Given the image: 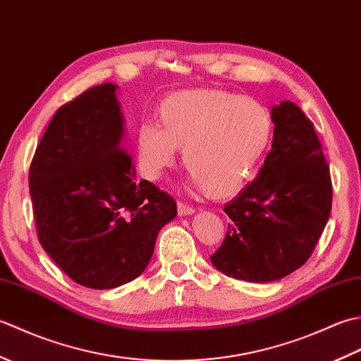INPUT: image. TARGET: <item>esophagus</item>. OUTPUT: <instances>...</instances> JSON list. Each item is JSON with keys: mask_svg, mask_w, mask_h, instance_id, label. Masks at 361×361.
I'll list each match as a JSON object with an SVG mask.
<instances>
[{"mask_svg": "<svg viewBox=\"0 0 361 361\" xmlns=\"http://www.w3.org/2000/svg\"><path fill=\"white\" fill-rule=\"evenodd\" d=\"M178 214L180 216H189V214H192L195 209L192 208V206L188 204V203H183V202H178Z\"/></svg>", "mask_w": 361, "mask_h": 361, "instance_id": "1", "label": "esophagus"}]
</instances>
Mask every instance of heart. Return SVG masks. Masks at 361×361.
<instances>
[{
    "instance_id": "b5f03b06",
    "label": "heart",
    "mask_w": 361,
    "mask_h": 361,
    "mask_svg": "<svg viewBox=\"0 0 361 361\" xmlns=\"http://www.w3.org/2000/svg\"><path fill=\"white\" fill-rule=\"evenodd\" d=\"M157 123L144 122L135 133L142 175L158 180L183 149L194 186L214 200L237 195L255 178L273 136L271 114L262 104L219 88L167 96Z\"/></svg>"
}]
</instances>
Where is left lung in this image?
<instances>
[{"label":"left lung","mask_w":361,"mask_h":361,"mask_svg":"<svg viewBox=\"0 0 361 361\" xmlns=\"http://www.w3.org/2000/svg\"><path fill=\"white\" fill-rule=\"evenodd\" d=\"M273 144L259 176L225 204L231 221L214 267L234 279L286 278L312 256L332 209V180L313 122L293 102L271 110Z\"/></svg>","instance_id":"1"}]
</instances>
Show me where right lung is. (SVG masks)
Instances as JSON below:
<instances>
[{
    "label": "right lung",
    "mask_w": 361,
    "mask_h": 361,
    "mask_svg": "<svg viewBox=\"0 0 361 361\" xmlns=\"http://www.w3.org/2000/svg\"><path fill=\"white\" fill-rule=\"evenodd\" d=\"M116 85L83 91L54 114L29 167L37 235L60 270L105 290L137 278L176 202L136 180Z\"/></svg>",
    "instance_id": "obj_1"
}]
</instances>
